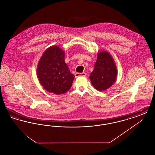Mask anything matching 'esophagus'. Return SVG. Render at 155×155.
<instances>
[{
  "mask_svg": "<svg viewBox=\"0 0 155 155\" xmlns=\"http://www.w3.org/2000/svg\"><path fill=\"white\" fill-rule=\"evenodd\" d=\"M87 75V74L85 73H77L75 74V77H80V76H85Z\"/></svg>",
  "mask_w": 155,
  "mask_h": 155,
  "instance_id": "esophagus-1",
  "label": "esophagus"
}]
</instances>
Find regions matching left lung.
I'll list each match as a JSON object with an SVG mask.
<instances>
[{"mask_svg": "<svg viewBox=\"0 0 155 155\" xmlns=\"http://www.w3.org/2000/svg\"><path fill=\"white\" fill-rule=\"evenodd\" d=\"M117 68L114 61L108 52L97 53L94 71L89 78L94 88L99 91L109 88L116 80Z\"/></svg>", "mask_w": 155, "mask_h": 155, "instance_id": "left-lung-1", "label": "left lung"}]
</instances>
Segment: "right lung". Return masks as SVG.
<instances>
[{
  "label": "right lung",
  "mask_w": 155,
  "mask_h": 155,
  "mask_svg": "<svg viewBox=\"0 0 155 155\" xmlns=\"http://www.w3.org/2000/svg\"><path fill=\"white\" fill-rule=\"evenodd\" d=\"M64 52L57 46L45 51L37 68V75L42 86L49 92L60 95L71 88L74 75L64 61Z\"/></svg>",
  "instance_id": "obj_1"
}]
</instances>
